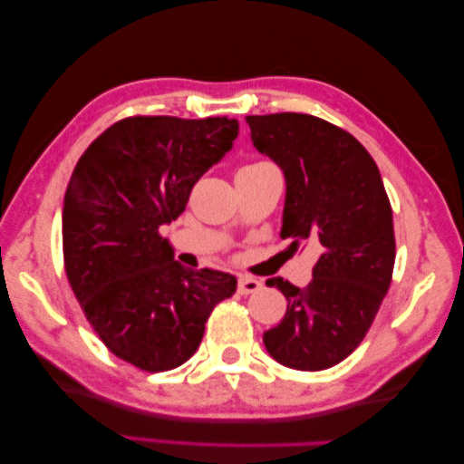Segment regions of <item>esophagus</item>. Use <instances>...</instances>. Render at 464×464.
<instances>
[{
  "instance_id": "1",
  "label": "esophagus",
  "mask_w": 464,
  "mask_h": 464,
  "mask_svg": "<svg viewBox=\"0 0 464 464\" xmlns=\"http://www.w3.org/2000/svg\"><path fill=\"white\" fill-rule=\"evenodd\" d=\"M261 282L259 279H253V277H246V276H242L240 279H238V294H242V295H246V294H253V292H259L261 290Z\"/></svg>"
}]
</instances>
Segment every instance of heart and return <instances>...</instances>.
I'll use <instances>...</instances> for the list:
<instances>
[{
	"instance_id": "heart-1",
	"label": "heart",
	"mask_w": 464,
	"mask_h": 464,
	"mask_svg": "<svg viewBox=\"0 0 464 464\" xmlns=\"http://www.w3.org/2000/svg\"><path fill=\"white\" fill-rule=\"evenodd\" d=\"M261 164H267V162H255V164H246V166H242V169H255V166H261Z\"/></svg>"
}]
</instances>
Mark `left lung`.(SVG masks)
I'll return each instance as SVG.
<instances>
[{
    "label": "left lung",
    "instance_id": "obj_1",
    "mask_svg": "<svg viewBox=\"0 0 464 464\" xmlns=\"http://www.w3.org/2000/svg\"><path fill=\"white\" fill-rule=\"evenodd\" d=\"M250 140L285 177L282 238L323 246L313 282L267 279L285 295L282 323L263 343L287 368L316 372L343 362L374 323L394 267V227L381 170L345 129L302 112L250 115Z\"/></svg>",
    "mask_w": 464,
    "mask_h": 464
}]
</instances>
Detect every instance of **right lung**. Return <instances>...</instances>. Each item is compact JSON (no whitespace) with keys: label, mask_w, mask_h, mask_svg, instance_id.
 Listing matches in <instances>:
<instances>
[{"label":"right lung","mask_w":464,"mask_h":464,"mask_svg":"<svg viewBox=\"0 0 464 464\" xmlns=\"http://www.w3.org/2000/svg\"><path fill=\"white\" fill-rule=\"evenodd\" d=\"M238 135L227 117H127L90 143L63 199V263L96 335L143 372L179 368L237 277L174 261L160 227Z\"/></svg>","instance_id":"1"}]
</instances>
